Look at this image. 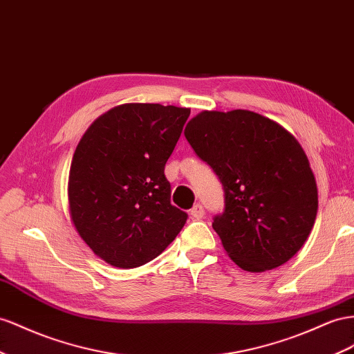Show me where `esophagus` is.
Returning <instances> with one entry per match:
<instances>
[{"instance_id":"34e87169","label":"esophagus","mask_w":354,"mask_h":354,"mask_svg":"<svg viewBox=\"0 0 354 354\" xmlns=\"http://www.w3.org/2000/svg\"><path fill=\"white\" fill-rule=\"evenodd\" d=\"M204 214H205V212H204V207L201 205V204H195L194 207H192V209H190V216H192L194 218H203L204 217Z\"/></svg>"}]
</instances>
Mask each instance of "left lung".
<instances>
[{
  "label": "left lung",
  "instance_id": "obj_1",
  "mask_svg": "<svg viewBox=\"0 0 354 354\" xmlns=\"http://www.w3.org/2000/svg\"><path fill=\"white\" fill-rule=\"evenodd\" d=\"M185 137L223 186L225 209L213 229L229 257L250 272L288 262L307 241L319 207L299 142L248 110L199 113Z\"/></svg>",
  "mask_w": 354,
  "mask_h": 354
}]
</instances>
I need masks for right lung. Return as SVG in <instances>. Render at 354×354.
Returning a JSON list of instances; mask_svg holds the SVG:
<instances>
[{
	"label": "right lung",
	"mask_w": 354,
	"mask_h": 354,
	"mask_svg": "<svg viewBox=\"0 0 354 354\" xmlns=\"http://www.w3.org/2000/svg\"><path fill=\"white\" fill-rule=\"evenodd\" d=\"M190 110L123 104L95 120L74 151L68 201L73 223L92 252L118 268L153 261L187 214L171 205L165 164Z\"/></svg>",
	"instance_id": "1"
}]
</instances>
